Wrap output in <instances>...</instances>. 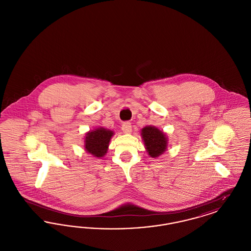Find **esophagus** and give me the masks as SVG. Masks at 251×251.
Segmentation results:
<instances>
[{
  "label": "esophagus",
  "mask_w": 251,
  "mask_h": 251,
  "mask_svg": "<svg viewBox=\"0 0 251 251\" xmlns=\"http://www.w3.org/2000/svg\"><path fill=\"white\" fill-rule=\"evenodd\" d=\"M122 131H124L125 133H129L131 131V125L130 122L128 121H125L122 123V127H121Z\"/></svg>",
  "instance_id": "obj_1"
}]
</instances>
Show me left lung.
Wrapping results in <instances>:
<instances>
[{"instance_id":"left-lung-1","label":"left lung","mask_w":251,"mask_h":251,"mask_svg":"<svg viewBox=\"0 0 251 251\" xmlns=\"http://www.w3.org/2000/svg\"><path fill=\"white\" fill-rule=\"evenodd\" d=\"M142 138L147 151L151 157H158L167 150V137L165 133L152 126H147L142 129Z\"/></svg>"}]
</instances>
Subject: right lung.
Segmentation results:
<instances>
[{
  "mask_svg": "<svg viewBox=\"0 0 251 251\" xmlns=\"http://www.w3.org/2000/svg\"><path fill=\"white\" fill-rule=\"evenodd\" d=\"M113 134V131L104 128H99L96 129L95 131H88L84 139L86 151L95 157L105 155Z\"/></svg>",
  "mask_w": 251,
  "mask_h": 251,
  "instance_id": "add662e5",
  "label": "right lung"
}]
</instances>
